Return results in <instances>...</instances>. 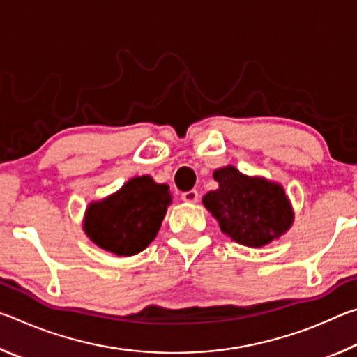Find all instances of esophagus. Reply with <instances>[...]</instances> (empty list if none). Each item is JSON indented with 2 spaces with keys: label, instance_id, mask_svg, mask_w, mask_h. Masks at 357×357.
Instances as JSON below:
<instances>
[{
  "label": "esophagus",
  "instance_id": "obj_1",
  "mask_svg": "<svg viewBox=\"0 0 357 357\" xmlns=\"http://www.w3.org/2000/svg\"><path fill=\"white\" fill-rule=\"evenodd\" d=\"M181 198L187 203H197L198 202V192L197 190H189V192H183L181 193Z\"/></svg>",
  "mask_w": 357,
  "mask_h": 357
}]
</instances>
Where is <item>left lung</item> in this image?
<instances>
[{"label": "left lung", "instance_id": "1", "mask_svg": "<svg viewBox=\"0 0 357 357\" xmlns=\"http://www.w3.org/2000/svg\"><path fill=\"white\" fill-rule=\"evenodd\" d=\"M219 189L203 197L222 233L247 247H263L293 225V209L283 187L264 178L245 176L231 165L214 172Z\"/></svg>", "mask_w": 357, "mask_h": 357}]
</instances>
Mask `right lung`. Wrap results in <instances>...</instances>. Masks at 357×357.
Instances as JSON below:
<instances>
[{"instance_id":"add662e5","label":"right lung","mask_w":357,"mask_h":357,"mask_svg":"<svg viewBox=\"0 0 357 357\" xmlns=\"http://www.w3.org/2000/svg\"><path fill=\"white\" fill-rule=\"evenodd\" d=\"M170 203L167 184L151 176L132 178L113 195L89 204L83 229L100 249L118 257L135 255L153 243Z\"/></svg>"}]
</instances>
